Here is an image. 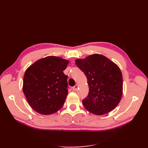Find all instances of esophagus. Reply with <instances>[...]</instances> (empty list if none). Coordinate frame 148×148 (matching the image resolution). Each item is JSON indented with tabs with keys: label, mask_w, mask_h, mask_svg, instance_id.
<instances>
[{
	"label": "esophagus",
	"mask_w": 148,
	"mask_h": 148,
	"mask_svg": "<svg viewBox=\"0 0 148 148\" xmlns=\"http://www.w3.org/2000/svg\"><path fill=\"white\" fill-rule=\"evenodd\" d=\"M78 84H76L75 86H73V91H76L78 89Z\"/></svg>",
	"instance_id": "esophagus-1"
}]
</instances>
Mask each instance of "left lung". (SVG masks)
I'll use <instances>...</instances> for the list:
<instances>
[{
  "instance_id": "obj_1",
  "label": "left lung",
  "mask_w": 148,
  "mask_h": 148,
  "mask_svg": "<svg viewBox=\"0 0 148 148\" xmlns=\"http://www.w3.org/2000/svg\"><path fill=\"white\" fill-rule=\"evenodd\" d=\"M75 64L86 75L89 93L83 100L87 110L101 115L112 110L120 102L123 92V78L119 67L106 57L95 53Z\"/></svg>"
}]
</instances>
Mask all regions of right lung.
<instances>
[{"instance_id":"obj_1","label":"right lung","mask_w":148,"mask_h":148,"mask_svg":"<svg viewBox=\"0 0 148 148\" xmlns=\"http://www.w3.org/2000/svg\"><path fill=\"white\" fill-rule=\"evenodd\" d=\"M68 60L48 56L35 62L25 71L23 91L33 110L51 115L60 110L68 95L67 78L64 70Z\"/></svg>"}]
</instances>
